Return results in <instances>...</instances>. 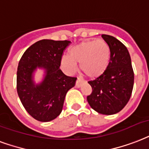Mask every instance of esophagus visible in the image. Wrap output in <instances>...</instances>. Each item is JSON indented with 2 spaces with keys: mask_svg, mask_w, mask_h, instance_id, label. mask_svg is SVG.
Returning <instances> with one entry per match:
<instances>
[{
  "mask_svg": "<svg viewBox=\"0 0 149 149\" xmlns=\"http://www.w3.org/2000/svg\"><path fill=\"white\" fill-rule=\"evenodd\" d=\"M84 82V81L81 80V79H80V78H78L77 79V81H76V84H75V86L77 88H79L81 87V84Z\"/></svg>",
  "mask_w": 149,
  "mask_h": 149,
  "instance_id": "34e87169",
  "label": "esophagus"
}]
</instances>
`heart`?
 <instances>
[{"mask_svg": "<svg viewBox=\"0 0 149 149\" xmlns=\"http://www.w3.org/2000/svg\"><path fill=\"white\" fill-rule=\"evenodd\" d=\"M110 61L109 45L102 39L85 41L72 47L68 55L61 59V66L66 73L72 74L80 63V70L85 76L95 78L104 73Z\"/></svg>", "mask_w": 149, "mask_h": 149, "instance_id": "heart-1", "label": "heart"}]
</instances>
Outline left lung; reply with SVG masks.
I'll list each match as a JSON object with an SVG mask.
<instances>
[{
  "label": "left lung",
  "instance_id": "obj_1",
  "mask_svg": "<svg viewBox=\"0 0 149 149\" xmlns=\"http://www.w3.org/2000/svg\"><path fill=\"white\" fill-rule=\"evenodd\" d=\"M109 45L110 61L102 75L88 81L93 92L88 95V104L99 113L113 115L124 108L131 98L134 71L127 47L113 36L102 35Z\"/></svg>",
  "mask_w": 149,
  "mask_h": 149
}]
</instances>
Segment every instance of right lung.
I'll use <instances>...</instances> for the list:
<instances>
[{"label":"right lung","mask_w":149,"mask_h":149,"mask_svg":"<svg viewBox=\"0 0 149 149\" xmlns=\"http://www.w3.org/2000/svg\"><path fill=\"white\" fill-rule=\"evenodd\" d=\"M70 41L42 40L23 54L17 71L18 97L29 114L41 122L51 121L61 114L66 94L77 78L65 75L60 69L63 52ZM37 69L45 71L42 81L36 83Z\"/></svg>","instance_id":"obj_1"}]
</instances>
